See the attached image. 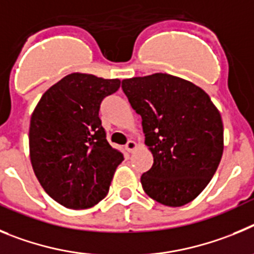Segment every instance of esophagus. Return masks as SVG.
<instances>
[{"label": "esophagus", "instance_id": "esophagus-1", "mask_svg": "<svg viewBox=\"0 0 254 254\" xmlns=\"http://www.w3.org/2000/svg\"><path fill=\"white\" fill-rule=\"evenodd\" d=\"M136 147H138V145H136L135 141H134V140H129L127 143V145H125V149H127L129 153H131V152H134V150L136 149Z\"/></svg>", "mask_w": 254, "mask_h": 254}]
</instances>
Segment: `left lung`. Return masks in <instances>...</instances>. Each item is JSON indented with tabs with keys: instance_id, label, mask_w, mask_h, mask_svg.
Segmentation results:
<instances>
[{
	"instance_id": "1",
	"label": "left lung",
	"mask_w": 254,
	"mask_h": 254,
	"mask_svg": "<svg viewBox=\"0 0 254 254\" xmlns=\"http://www.w3.org/2000/svg\"><path fill=\"white\" fill-rule=\"evenodd\" d=\"M141 116L153 166L140 177L148 196L166 206L197 197L216 172L224 149L221 116L202 88L167 73L123 79Z\"/></svg>"
}]
</instances>
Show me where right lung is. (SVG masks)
Masks as SVG:
<instances>
[{
	"label": "right lung",
	"instance_id": "right-lung-1",
	"mask_svg": "<svg viewBox=\"0 0 254 254\" xmlns=\"http://www.w3.org/2000/svg\"><path fill=\"white\" fill-rule=\"evenodd\" d=\"M120 79L70 73L53 84L34 109L29 149L34 173L58 204L79 210L109 192L124 155L109 144L100 105L116 92Z\"/></svg>",
	"mask_w": 254,
	"mask_h": 254
}]
</instances>
